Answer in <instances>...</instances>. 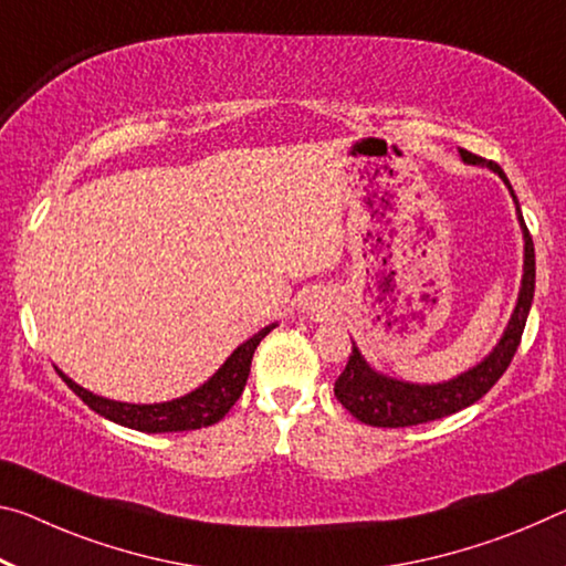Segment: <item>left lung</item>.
Returning <instances> with one entry per match:
<instances>
[{"instance_id":"1","label":"left lung","mask_w":566,"mask_h":566,"mask_svg":"<svg viewBox=\"0 0 566 566\" xmlns=\"http://www.w3.org/2000/svg\"><path fill=\"white\" fill-rule=\"evenodd\" d=\"M459 154L465 164L486 166L493 170V174H499L501 181L509 186L511 196H514V188H511L509 178L499 164H493V160H483L481 156H473L463 148ZM514 203H516V213L524 231V276H522V290H518L514 315H511L504 335L499 339V345L493 347L476 367L461 373L459 378L448 382H436V385H418V382H402L398 378H388V375L373 370L365 357L360 355V349H357L353 343V355H349L345 370L339 373V378L335 382V396L357 420H363V423L375 426V428H408V426L428 423V420L453 416V412L469 408L486 396L501 375L506 373V367L511 365V360H514L518 343H522L528 310H532L534 280H536L534 241L524 223L516 196H514Z\"/></svg>"}]
</instances>
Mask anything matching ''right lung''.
<instances>
[{"instance_id": "1", "label": "right lung", "mask_w": 566, "mask_h": 566, "mask_svg": "<svg viewBox=\"0 0 566 566\" xmlns=\"http://www.w3.org/2000/svg\"><path fill=\"white\" fill-rule=\"evenodd\" d=\"M274 327L276 325L259 329L254 337H249L244 345H239L234 353L227 357V363H223L219 370L201 385V388H196L184 398H176L168 402H154V406H136V402H120V400L95 396V392L80 388L77 382L70 380L65 373L57 370V367L55 370L60 378L67 382V388L73 390L90 410H95L97 416L113 420V423L140 430V433H176V430H196V428L219 423V420L231 410V406L239 400L249 378V367H251V357H254V349Z\"/></svg>"}]
</instances>
